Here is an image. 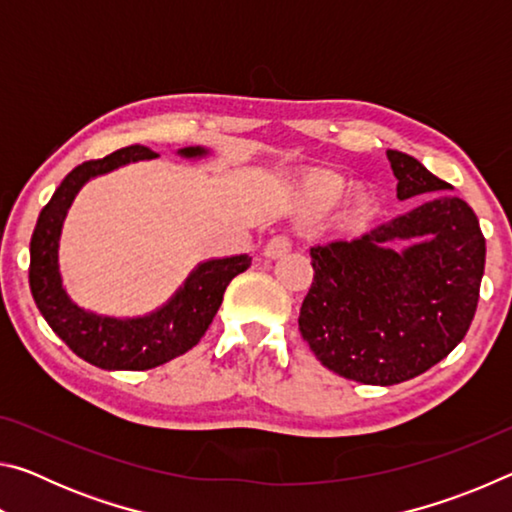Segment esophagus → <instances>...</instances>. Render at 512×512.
Returning a JSON list of instances; mask_svg holds the SVG:
<instances>
[{
    "label": "esophagus",
    "instance_id": "esophagus-1",
    "mask_svg": "<svg viewBox=\"0 0 512 512\" xmlns=\"http://www.w3.org/2000/svg\"><path fill=\"white\" fill-rule=\"evenodd\" d=\"M293 248V239L289 235H275L268 239L266 244V255L268 257H282L284 253H289V250Z\"/></svg>",
    "mask_w": 512,
    "mask_h": 512
}]
</instances>
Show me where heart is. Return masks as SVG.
<instances>
[{
  "label": "heart",
  "instance_id": "heart-1",
  "mask_svg": "<svg viewBox=\"0 0 512 512\" xmlns=\"http://www.w3.org/2000/svg\"><path fill=\"white\" fill-rule=\"evenodd\" d=\"M345 192V183L339 176H329V173H320L314 176L305 185V198L307 203L316 207H327L339 201Z\"/></svg>",
  "mask_w": 512,
  "mask_h": 512
}]
</instances>
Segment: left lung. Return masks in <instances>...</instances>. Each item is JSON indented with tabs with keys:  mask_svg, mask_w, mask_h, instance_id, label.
Wrapping results in <instances>:
<instances>
[{
	"mask_svg": "<svg viewBox=\"0 0 512 512\" xmlns=\"http://www.w3.org/2000/svg\"><path fill=\"white\" fill-rule=\"evenodd\" d=\"M397 198L435 194L409 214L354 241L309 250L314 280L298 325L316 359L336 375L393 386L427 372L470 329L485 266V237L452 185L411 155L388 151ZM395 238H418L404 254Z\"/></svg>",
	"mask_w": 512,
	"mask_h": 512,
	"instance_id": "8db88e82",
	"label": "left lung"
}]
</instances>
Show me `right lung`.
<instances>
[{"instance_id": "1", "label": "right lung", "mask_w": 512, "mask_h": 512, "mask_svg": "<svg viewBox=\"0 0 512 512\" xmlns=\"http://www.w3.org/2000/svg\"><path fill=\"white\" fill-rule=\"evenodd\" d=\"M180 153L194 158L205 151L196 146ZM155 155L158 153L149 146L133 144L101 160L79 164L67 173L51 201L42 207L31 237L29 284L40 314L76 357L103 370H149L192 350L219 311L232 277L250 266L248 255L205 262L196 268L167 307L146 318L117 320L94 316L67 298L58 273V235L76 192L92 176Z\"/></svg>"}]
</instances>
